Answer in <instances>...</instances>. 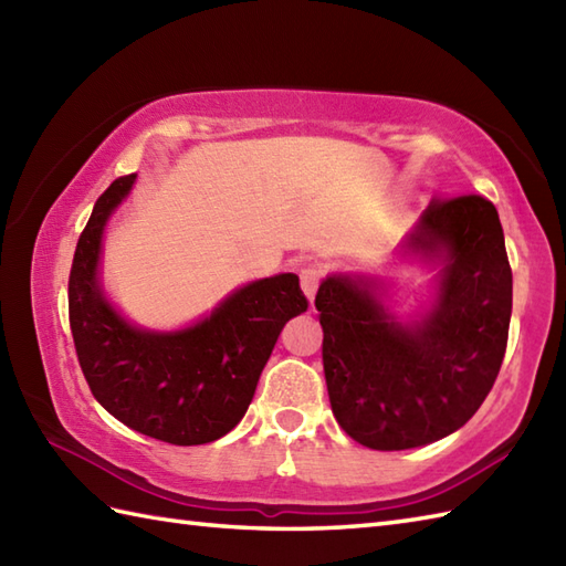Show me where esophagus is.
<instances>
[{
	"instance_id": "1",
	"label": "esophagus",
	"mask_w": 566,
	"mask_h": 566,
	"mask_svg": "<svg viewBox=\"0 0 566 566\" xmlns=\"http://www.w3.org/2000/svg\"><path fill=\"white\" fill-rule=\"evenodd\" d=\"M298 280H302V290H304L308 302H314V296L318 292V284H321V270L318 268H304L302 272H298Z\"/></svg>"
}]
</instances>
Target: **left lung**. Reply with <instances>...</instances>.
Here are the masks:
<instances>
[{"label": "left lung", "instance_id": "1", "mask_svg": "<svg viewBox=\"0 0 566 566\" xmlns=\"http://www.w3.org/2000/svg\"><path fill=\"white\" fill-rule=\"evenodd\" d=\"M399 255L440 268L420 318L394 316L375 276L331 274L316 294L333 416L371 450L460 430L494 387L509 343L513 274L489 199H432Z\"/></svg>", "mask_w": 566, "mask_h": 566}]
</instances>
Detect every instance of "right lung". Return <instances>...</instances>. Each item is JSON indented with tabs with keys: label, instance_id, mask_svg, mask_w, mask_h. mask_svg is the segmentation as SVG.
Segmentation results:
<instances>
[{
	"label": "right lung",
	"instance_id": "right-lung-1",
	"mask_svg": "<svg viewBox=\"0 0 566 566\" xmlns=\"http://www.w3.org/2000/svg\"><path fill=\"white\" fill-rule=\"evenodd\" d=\"M134 182L136 175L118 177L97 199L72 260L70 331L82 375L94 399L143 436L213 442L245 416L284 323L308 302L298 276L286 272L240 286L182 331L130 326L104 296L99 255L104 226Z\"/></svg>",
	"mask_w": 566,
	"mask_h": 566
}]
</instances>
